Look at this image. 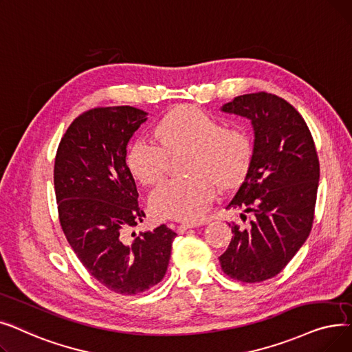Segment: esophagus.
<instances>
[{"label": "esophagus", "instance_id": "esophagus-1", "mask_svg": "<svg viewBox=\"0 0 352 352\" xmlns=\"http://www.w3.org/2000/svg\"><path fill=\"white\" fill-rule=\"evenodd\" d=\"M195 226H196V225H193V223H182V225L177 226V232H179V233H183V232H186L188 229L195 228Z\"/></svg>", "mask_w": 352, "mask_h": 352}]
</instances>
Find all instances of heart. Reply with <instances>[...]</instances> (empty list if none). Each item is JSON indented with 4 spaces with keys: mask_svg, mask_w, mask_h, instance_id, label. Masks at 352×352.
Here are the masks:
<instances>
[{
    "mask_svg": "<svg viewBox=\"0 0 352 352\" xmlns=\"http://www.w3.org/2000/svg\"><path fill=\"white\" fill-rule=\"evenodd\" d=\"M162 142L139 136L127 152V166L143 185H155L169 170L170 155L192 152L189 180H167L150 195V208L162 219L193 222L217 193L245 180L254 147L241 127H225L217 117L195 106H183L163 117L157 127Z\"/></svg>",
    "mask_w": 352,
    "mask_h": 352,
    "instance_id": "1",
    "label": "heart"
}]
</instances>
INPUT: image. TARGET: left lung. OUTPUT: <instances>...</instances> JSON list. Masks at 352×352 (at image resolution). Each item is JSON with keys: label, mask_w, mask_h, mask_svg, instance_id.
Wrapping results in <instances>:
<instances>
[{"label": "left lung", "mask_w": 352, "mask_h": 352, "mask_svg": "<svg viewBox=\"0 0 352 352\" xmlns=\"http://www.w3.org/2000/svg\"><path fill=\"white\" fill-rule=\"evenodd\" d=\"M222 111L246 117L255 131L250 169L226 206L255 217L246 229L232 225L233 236L219 262L232 279L262 282L278 275L309 236L320 160L305 120L287 100L250 93L223 104Z\"/></svg>", "instance_id": "1"}]
</instances>
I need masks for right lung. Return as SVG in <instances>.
I'll return each mask as SVG.
<instances>
[{"label": "right lung", "instance_id": "obj_1", "mask_svg": "<svg viewBox=\"0 0 352 352\" xmlns=\"http://www.w3.org/2000/svg\"><path fill=\"white\" fill-rule=\"evenodd\" d=\"M146 116L130 106L85 111L64 133L54 163L58 219L67 241L91 276L122 295L157 285L176 236L166 225L129 235L144 212L126 164V147Z\"/></svg>", "mask_w": 352, "mask_h": 352}]
</instances>
